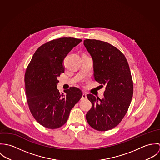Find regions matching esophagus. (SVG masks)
Returning a JSON list of instances; mask_svg holds the SVG:
<instances>
[{
    "label": "esophagus",
    "instance_id": "1",
    "mask_svg": "<svg viewBox=\"0 0 160 160\" xmlns=\"http://www.w3.org/2000/svg\"><path fill=\"white\" fill-rule=\"evenodd\" d=\"M86 98H87V94H86V92H83L82 96V99L84 100V99H86Z\"/></svg>",
    "mask_w": 160,
    "mask_h": 160
}]
</instances>
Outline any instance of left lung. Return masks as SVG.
<instances>
[{
    "label": "left lung",
    "instance_id": "left-lung-1",
    "mask_svg": "<svg viewBox=\"0 0 160 160\" xmlns=\"http://www.w3.org/2000/svg\"><path fill=\"white\" fill-rule=\"evenodd\" d=\"M84 45L93 60L95 80L105 86L102 99L87 95L92 108L86 118L94 129L108 131L120 123L132 100L133 81L129 64L124 54L109 43L88 39Z\"/></svg>",
    "mask_w": 160,
    "mask_h": 160
}]
</instances>
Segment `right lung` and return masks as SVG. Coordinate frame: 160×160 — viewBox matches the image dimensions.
<instances>
[{"label": "right lung", "instance_id": "1", "mask_svg": "<svg viewBox=\"0 0 160 160\" xmlns=\"http://www.w3.org/2000/svg\"><path fill=\"white\" fill-rule=\"evenodd\" d=\"M82 41L62 38L39 47L34 53L24 75L29 108L34 119L48 129H57L65 124L71 109L82 96V91L71 87L60 93L57 78L64 72L63 60L69 52Z\"/></svg>", "mask_w": 160, "mask_h": 160}]
</instances>
